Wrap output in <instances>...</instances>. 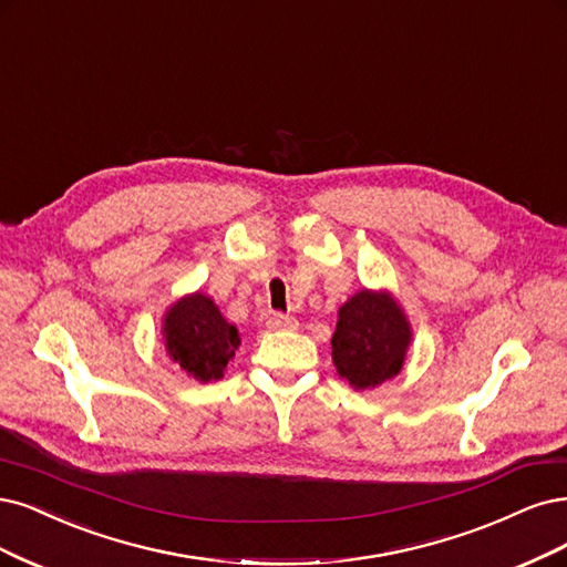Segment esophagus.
Segmentation results:
<instances>
[{"instance_id":"obj_1","label":"esophagus","mask_w":567,"mask_h":567,"mask_svg":"<svg viewBox=\"0 0 567 567\" xmlns=\"http://www.w3.org/2000/svg\"><path fill=\"white\" fill-rule=\"evenodd\" d=\"M267 328L269 330H292V328H298V321L288 315H271L267 319Z\"/></svg>"}]
</instances>
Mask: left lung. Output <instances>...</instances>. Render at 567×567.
Here are the masks:
<instances>
[{
	"label": "left lung",
	"instance_id": "left-lung-1",
	"mask_svg": "<svg viewBox=\"0 0 567 567\" xmlns=\"http://www.w3.org/2000/svg\"><path fill=\"white\" fill-rule=\"evenodd\" d=\"M413 342L403 307L386 288H361L338 309L330 347L338 375L357 392L396 378Z\"/></svg>",
	"mask_w": 567,
	"mask_h": 567
}]
</instances>
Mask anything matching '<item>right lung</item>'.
Segmentation results:
<instances>
[{
  "instance_id": "right-lung-1",
  "label": "right lung",
  "mask_w": 567,
  "mask_h": 567,
  "mask_svg": "<svg viewBox=\"0 0 567 567\" xmlns=\"http://www.w3.org/2000/svg\"><path fill=\"white\" fill-rule=\"evenodd\" d=\"M162 336L168 359L197 382L220 380L241 344L237 326L202 290L187 292L166 309Z\"/></svg>"
}]
</instances>
